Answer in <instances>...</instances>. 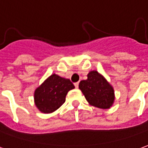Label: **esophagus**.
I'll return each mask as SVG.
<instances>
[{
    "label": "esophagus",
    "mask_w": 148,
    "mask_h": 148,
    "mask_svg": "<svg viewBox=\"0 0 148 148\" xmlns=\"http://www.w3.org/2000/svg\"><path fill=\"white\" fill-rule=\"evenodd\" d=\"M74 85H75V87L76 88H78V86H79V82H76V83H75Z\"/></svg>",
    "instance_id": "1"
}]
</instances>
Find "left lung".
Wrapping results in <instances>:
<instances>
[{
    "label": "left lung",
    "mask_w": 148,
    "mask_h": 148,
    "mask_svg": "<svg viewBox=\"0 0 148 148\" xmlns=\"http://www.w3.org/2000/svg\"><path fill=\"white\" fill-rule=\"evenodd\" d=\"M87 80H81L79 88L91 106L110 109L114 101V90L106 78L97 71L88 74Z\"/></svg>",
    "instance_id": "obj_1"
}]
</instances>
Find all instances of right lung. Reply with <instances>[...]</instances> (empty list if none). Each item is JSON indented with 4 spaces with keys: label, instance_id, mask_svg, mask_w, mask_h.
Masks as SVG:
<instances>
[{
    "label": "right lung",
    "instance_id": "add662e5",
    "mask_svg": "<svg viewBox=\"0 0 148 148\" xmlns=\"http://www.w3.org/2000/svg\"><path fill=\"white\" fill-rule=\"evenodd\" d=\"M74 88L69 79L52 74L35 89V106L42 113H52L65 102L67 93Z\"/></svg>",
    "mask_w": 148,
    "mask_h": 148
}]
</instances>
